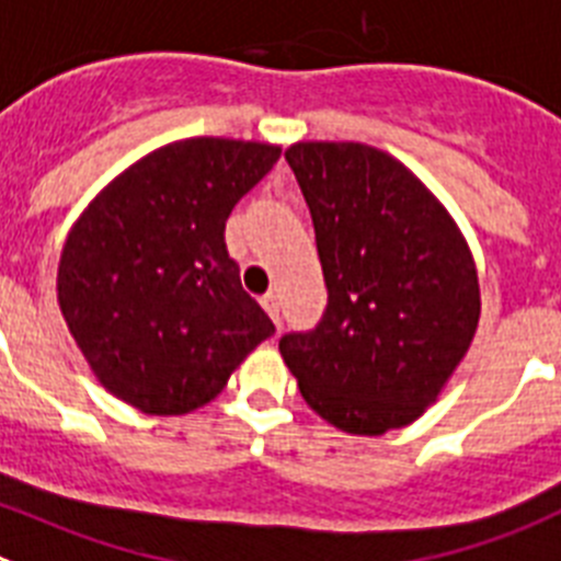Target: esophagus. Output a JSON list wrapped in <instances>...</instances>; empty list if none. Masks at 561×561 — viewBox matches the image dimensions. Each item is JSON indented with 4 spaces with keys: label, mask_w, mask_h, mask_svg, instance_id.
Wrapping results in <instances>:
<instances>
[{
    "label": "esophagus",
    "mask_w": 561,
    "mask_h": 561,
    "mask_svg": "<svg viewBox=\"0 0 561 561\" xmlns=\"http://www.w3.org/2000/svg\"><path fill=\"white\" fill-rule=\"evenodd\" d=\"M260 305H262V310L268 312L271 321L279 327V296H276V293H265V296L260 299Z\"/></svg>",
    "instance_id": "34e87169"
}]
</instances>
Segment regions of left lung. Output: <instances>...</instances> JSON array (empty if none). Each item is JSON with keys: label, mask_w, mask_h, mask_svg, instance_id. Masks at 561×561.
<instances>
[{"label": "left lung", "mask_w": 561, "mask_h": 561, "mask_svg": "<svg viewBox=\"0 0 561 561\" xmlns=\"http://www.w3.org/2000/svg\"><path fill=\"white\" fill-rule=\"evenodd\" d=\"M316 226L330 305L279 352L307 405L352 436L416 422L442 397L481 321L476 256L400 159L363 142L285 150Z\"/></svg>", "instance_id": "left-lung-1"}]
</instances>
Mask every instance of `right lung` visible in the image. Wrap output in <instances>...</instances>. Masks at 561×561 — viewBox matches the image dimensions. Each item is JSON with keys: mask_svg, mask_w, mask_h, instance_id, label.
<instances>
[{"mask_svg": "<svg viewBox=\"0 0 561 561\" xmlns=\"http://www.w3.org/2000/svg\"><path fill=\"white\" fill-rule=\"evenodd\" d=\"M282 148L190 136L89 201L60 249V316L94 380L148 416L211 402L274 324L240 285L226 220Z\"/></svg>", "mask_w": 561, "mask_h": 561, "instance_id": "obj_1", "label": "right lung"}]
</instances>
